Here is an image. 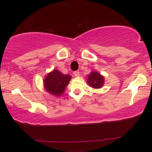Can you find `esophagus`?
Listing matches in <instances>:
<instances>
[{"label":"esophagus","mask_w":152,"mask_h":152,"mask_svg":"<svg viewBox=\"0 0 152 152\" xmlns=\"http://www.w3.org/2000/svg\"><path fill=\"white\" fill-rule=\"evenodd\" d=\"M73 74H74V75L75 76V77H79V76H80V72H79V71H75L73 72Z\"/></svg>","instance_id":"esophagus-1"}]
</instances>
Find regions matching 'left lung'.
Here are the masks:
<instances>
[{"label": "left lung", "mask_w": 152, "mask_h": 152, "mask_svg": "<svg viewBox=\"0 0 152 152\" xmlns=\"http://www.w3.org/2000/svg\"><path fill=\"white\" fill-rule=\"evenodd\" d=\"M87 83L89 86L94 88H102L104 83V77L96 71L91 72L88 75Z\"/></svg>", "instance_id": "8db88e82"}]
</instances>
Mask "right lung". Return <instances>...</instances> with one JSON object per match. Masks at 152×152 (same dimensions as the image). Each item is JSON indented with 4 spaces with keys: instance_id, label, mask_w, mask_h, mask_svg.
Returning <instances> with one entry per match:
<instances>
[{
    "instance_id": "add662e5",
    "label": "right lung",
    "mask_w": 152,
    "mask_h": 152,
    "mask_svg": "<svg viewBox=\"0 0 152 152\" xmlns=\"http://www.w3.org/2000/svg\"><path fill=\"white\" fill-rule=\"evenodd\" d=\"M71 76L64 75L58 70H53L45 77L43 84L45 90L52 95L60 96L63 94L68 86Z\"/></svg>"
}]
</instances>
